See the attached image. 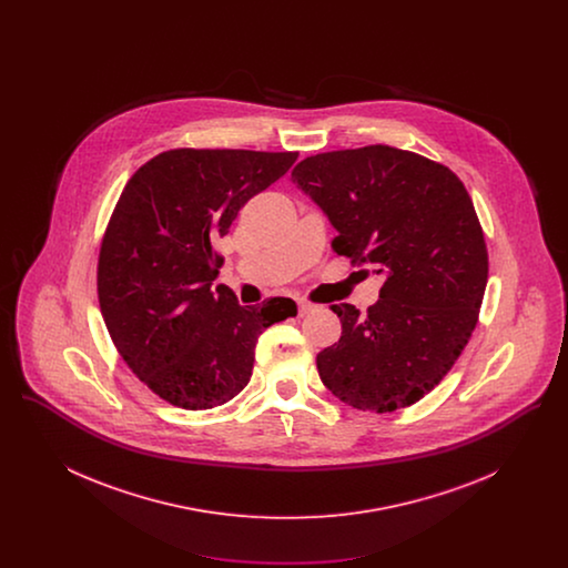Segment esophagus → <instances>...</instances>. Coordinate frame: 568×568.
Returning <instances> with one entry per match:
<instances>
[{
	"instance_id": "esophagus-1",
	"label": "esophagus",
	"mask_w": 568,
	"mask_h": 568,
	"mask_svg": "<svg viewBox=\"0 0 568 568\" xmlns=\"http://www.w3.org/2000/svg\"><path fill=\"white\" fill-rule=\"evenodd\" d=\"M315 311V306L311 304V302H304V300H297V315L300 317H306L308 313H313Z\"/></svg>"
}]
</instances>
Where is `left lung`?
Here are the masks:
<instances>
[{"label":"left lung","instance_id":"8db88e82","mask_svg":"<svg viewBox=\"0 0 568 568\" xmlns=\"http://www.w3.org/2000/svg\"><path fill=\"white\" fill-rule=\"evenodd\" d=\"M292 183L338 232L334 251L385 276L368 313L332 304L343 334L317 355L320 377L359 410L415 405L464 352L486 292L468 191L449 168L387 144L306 158Z\"/></svg>","mask_w":568,"mask_h":568}]
</instances>
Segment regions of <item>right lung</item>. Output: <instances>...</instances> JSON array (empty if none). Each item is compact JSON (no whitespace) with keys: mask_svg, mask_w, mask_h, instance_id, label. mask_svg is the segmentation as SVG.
Here are the masks:
<instances>
[{"mask_svg":"<svg viewBox=\"0 0 568 568\" xmlns=\"http://www.w3.org/2000/svg\"><path fill=\"white\" fill-rule=\"evenodd\" d=\"M296 160L176 149L144 163L121 193L100 248V308L116 352L170 405L232 400L251 378L260 334L296 317L292 297L241 306L227 287L213 290L216 239Z\"/></svg>","mask_w":568,"mask_h":568,"instance_id":"right-lung-1","label":"right lung"}]
</instances>
